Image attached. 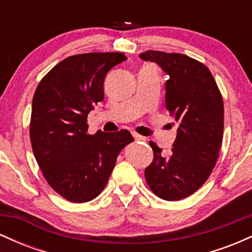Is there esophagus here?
Listing matches in <instances>:
<instances>
[{
    "label": "esophagus",
    "mask_w": 252,
    "mask_h": 252,
    "mask_svg": "<svg viewBox=\"0 0 252 252\" xmlns=\"http://www.w3.org/2000/svg\"><path fill=\"white\" fill-rule=\"evenodd\" d=\"M132 136H134L135 141H146V137H143V136L136 134V132H132Z\"/></svg>",
    "instance_id": "obj_1"
}]
</instances>
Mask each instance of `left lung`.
<instances>
[{"label":"left lung","mask_w":252,"mask_h":252,"mask_svg":"<svg viewBox=\"0 0 252 252\" xmlns=\"http://www.w3.org/2000/svg\"><path fill=\"white\" fill-rule=\"evenodd\" d=\"M141 59L154 62L169 76L166 108L178 124L172 154L150 141L153 162L144 170L155 195L175 201L196 192L215 168L224 131V103L209 68L180 53L147 51Z\"/></svg>","instance_id":"8db88e82"}]
</instances>
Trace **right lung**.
<instances>
[{
  "label": "right lung",
  "instance_id": "add662e5",
  "mask_svg": "<svg viewBox=\"0 0 252 252\" xmlns=\"http://www.w3.org/2000/svg\"><path fill=\"white\" fill-rule=\"evenodd\" d=\"M126 57L120 52L71 56L42 78L32 104V148L43 178L71 202L94 199L106 186L128 130L88 132V115L104 99V78Z\"/></svg>",
  "mask_w": 252,
  "mask_h": 252
}]
</instances>
